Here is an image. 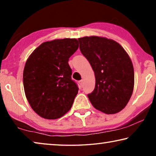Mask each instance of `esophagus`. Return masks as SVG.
I'll list each match as a JSON object with an SVG mask.
<instances>
[{"label": "esophagus", "instance_id": "esophagus-1", "mask_svg": "<svg viewBox=\"0 0 156 156\" xmlns=\"http://www.w3.org/2000/svg\"><path fill=\"white\" fill-rule=\"evenodd\" d=\"M79 84H80L81 87H83L84 86V81H83V80H80V81H79Z\"/></svg>", "mask_w": 156, "mask_h": 156}]
</instances>
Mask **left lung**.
Listing matches in <instances>:
<instances>
[{
  "label": "left lung",
  "mask_w": 156,
  "mask_h": 156,
  "mask_svg": "<svg viewBox=\"0 0 156 156\" xmlns=\"http://www.w3.org/2000/svg\"><path fill=\"white\" fill-rule=\"evenodd\" d=\"M78 41L96 77L94 91L87 95L91 103L107 114L120 112L133 90L134 70L130 58L120 44L111 39L86 36Z\"/></svg>",
  "instance_id": "8db88e82"
}]
</instances>
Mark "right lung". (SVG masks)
<instances>
[{"instance_id": "obj_1", "label": "right lung", "mask_w": 156, "mask_h": 156, "mask_svg": "<svg viewBox=\"0 0 156 156\" xmlns=\"http://www.w3.org/2000/svg\"><path fill=\"white\" fill-rule=\"evenodd\" d=\"M78 48L75 38L42 43L29 57L23 71V85L29 103L37 114L57 119L69 112L78 94L69 58Z\"/></svg>"}]
</instances>
